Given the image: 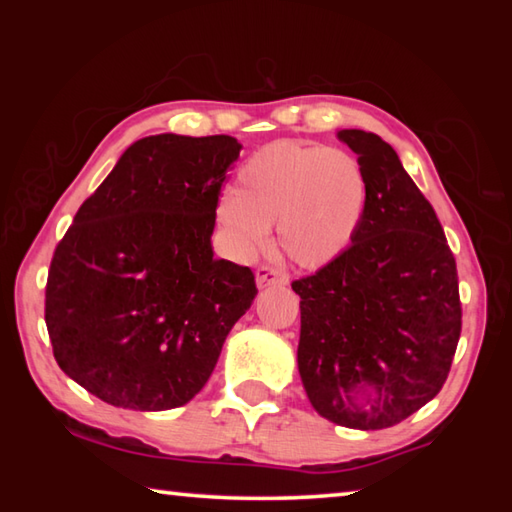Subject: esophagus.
<instances>
[{
  "mask_svg": "<svg viewBox=\"0 0 512 512\" xmlns=\"http://www.w3.org/2000/svg\"><path fill=\"white\" fill-rule=\"evenodd\" d=\"M255 280H257V287L259 289H266V287H275V284H287V273L280 271V268L275 266H259L255 271Z\"/></svg>",
  "mask_w": 512,
  "mask_h": 512,
  "instance_id": "obj_1",
  "label": "esophagus"
}]
</instances>
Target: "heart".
Segmentation results:
<instances>
[{
	"label": "heart",
	"mask_w": 512,
	"mask_h": 512,
	"mask_svg": "<svg viewBox=\"0 0 512 512\" xmlns=\"http://www.w3.org/2000/svg\"><path fill=\"white\" fill-rule=\"evenodd\" d=\"M366 201V176L354 155L284 140L241 164L235 192L216 203V221L241 257L262 250L277 225L282 253L298 266L320 268L350 248Z\"/></svg>",
	"instance_id": "obj_1"
}]
</instances>
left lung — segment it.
<instances>
[{
    "label": "left lung",
    "instance_id": "1",
    "mask_svg": "<svg viewBox=\"0 0 512 512\" xmlns=\"http://www.w3.org/2000/svg\"><path fill=\"white\" fill-rule=\"evenodd\" d=\"M368 201L345 253L291 284L300 296L298 370L314 409L375 431L440 393L461 336L456 259L431 203L391 144L345 128Z\"/></svg>",
    "mask_w": 512,
    "mask_h": 512
}]
</instances>
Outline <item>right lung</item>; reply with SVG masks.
Returning <instances> with one entry per match:
<instances>
[{
	"label": "right lung",
	"mask_w": 512,
	"mask_h": 512,
	"mask_svg": "<svg viewBox=\"0 0 512 512\" xmlns=\"http://www.w3.org/2000/svg\"><path fill=\"white\" fill-rule=\"evenodd\" d=\"M230 135H151L128 146L51 259L45 323L60 370L112 406L167 411L207 384L257 296L212 232Z\"/></svg>",
	"instance_id": "right-lung-1"
}]
</instances>
